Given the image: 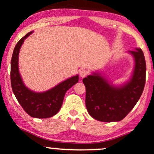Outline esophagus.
<instances>
[{
	"instance_id": "obj_1",
	"label": "esophagus",
	"mask_w": 154,
	"mask_h": 154,
	"mask_svg": "<svg viewBox=\"0 0 154 154\" xmlns=\"http://www.w3.org/2000/svg\"><path fill=\"white\" fill-rule=\"evenodd\" d=\"M88 74V71L86 70V69H82V70H81L80 72V77H82V78H83V77H86V76H87Z\"/></svg>"
}]
</instances>
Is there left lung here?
<instances>
[{
	"instance_id": "left-lung-1",
	"label": "left lung",
	"mask_w": 154,
	"mask_h": 154,
	"mask_svg": "<svg viewBox=\"0 0 154 154\" xmlns=\"http://www.w3.org/2000/svg\"><path fill=\"white\" fill-rule=\"evenodd\" d=\"M135 67L131 80L121 87L109 85L100 74H94L82 80L85 86V105L94 119L103 122L119 121L133 109L143 94L146 83V63L141 49L130 51Z\"/></svg>"
}]
</instances>
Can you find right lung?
I'll return each mask as SVG.
<instances>
[{"instance_id": "add662e5", "label": "right lung", "mask_w": 154, "mask_h": 154, "mask_svg": "<svg viewBox=\"0 0 154 154\" xmlns=\"http://www.w3.org/2000/svg\"><path fill=\"white\" fill-rule=\"evenodd\" d=\"M31 33L32 32L27 33L14 47L11 60V88L18 102L30 116L37 118H50L57 114L60 109L66 92L78 82L79 77L74 76L46 92L35 93L27 88L19 73L18 57L23 42Z\"/></svg>"}]
</instances>
